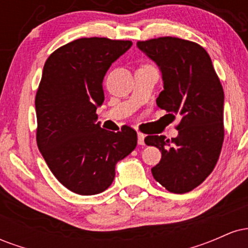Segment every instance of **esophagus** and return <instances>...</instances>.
<instances>
[{
    "label": "esophagus",
    "instance_id": "obj_1",
    "mask_svg": "<svg viewBox=\"0 0 248 248\" xmlns=\"http://www.w3.org/2000/svg\"><path fill=\"white\" fill-rule=\"evenodd\" d=\"M144 138H146V135L142 133H139L138 134V142L140 146H144Z\"/></svg>",
    "mask_w": 248,
    "mask_h": 248
}]
</instances>
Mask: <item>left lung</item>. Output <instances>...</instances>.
<instances>
[{"label":"left lung","mask_w":248,"mask_h":248,"mask_svg":"<svg viewBox=\"0 0 248 248\" xmlns=\"http://www.w3.org/2000/svg\"><path fill=\"white\" fill-rule=\"evenodd\" d=\"M138 47L160 67L163 87L156 99L171 119H181L177 138L148 135L144 142L162 153L152 169L162 186L186 193L203 183L224 142V91L209 53L197 43L176 37L139 41Z\"/></svg>","instance_id":"1"}]
</instances>
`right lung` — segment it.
Returning a JSON list of instances; mask_svg holds the SVG:
<instances>
[{
	"label": "right lung",
	"mask_w": 248,
	"mask_h": 248,
	"mask_svg": "<svg viewBox=\"0 0 248 248\" xmlns=\"http://www.w3.org/2000/svg\"><path fill=\"white\" fill-rule=\"evenodd\" d=\"M132 45L79 38L57 49L44 64L35 100L37 146L55 177L78 195L105 191L116 163L138 144L133 128L109 132L96 124L95 114L105 99V75Z\"/></svg>",
	"instance_id": "obj_1"
}]
</instances>
